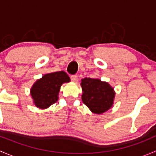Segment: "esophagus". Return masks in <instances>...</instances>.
Segmentation results:
<instances>
[{"label": "esophagus", "instance_id": "esophagus-1", "mask_svg": "<svg viewBox=\"0 0 156 156\" xmlns=\"http://www.w3.org/2000/svg\"><path fill=\"white\" fill-rule=\"evenodd\" d=\"M71 80H72L73 82H77V81H78V76H77V75H71Z\"/></svg>", "mask_w": 156, "mask_h": 156}]
</instances>
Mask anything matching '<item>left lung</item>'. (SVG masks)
Listing matches in <instances>:
<instances>
[{
	"label": "left lung",
	"mask_w": 156,
	"mask_h": 156,
	"mask_svg": "<svg viewBox=\"0 0 156 156\" xmlns=\"http://www.w3.org/2000/svg\"><path fill=\"white\" fill-rule=\"evenodd\" d=\"M81 100L95 114H103L113 106L115 92L106 81L99 78H85L81 80Z\"/></svg>",
	"instance_id": "1"
}]
</instances>
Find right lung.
Returning <instances> with one entry per match:
<instances>
[{
	"label": "right lung",
	"mask_w": 156,
	"mask_h": 156,
	"mask_svg": "<svg viewBox=\"0 0 156 156\" xmlns=\"http://www.w3.org/2000/svg\"><path fill=\"white\" fill-rule=\"evenodd\" d=\"M69 81L70 78L63 71L44 75L33 84L30 90L34 106L41 109L50 107L59 99L58 96L62 84Z\"/></svg>",
	"instance_id": "1"
}]
</instances>
